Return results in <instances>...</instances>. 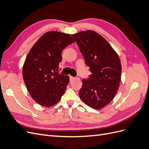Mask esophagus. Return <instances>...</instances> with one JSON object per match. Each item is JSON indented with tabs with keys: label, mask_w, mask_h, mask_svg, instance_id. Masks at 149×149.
I'll use <instances>...</instances> for the list:
<instances>
[{
	"label": "esophagus",
	"mask_w": 149,
	"mask_h": 149,
	"mask_svg": "<svg viewBox=\"0 0 149 149\" xmlns=\"http://www.w3.org/2000/svg\"><path fill=\"white\" fill-rule=\"evenodd\" d=\"M74 78H74V77H73V76H70V81H73Z\"/></svg>",
	"instance_id": "34e87169"
}]
</instances>
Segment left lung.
<instances>
[{
    "label": "left lung",
    "instance_id": "8db88e82",
    "mask_svg": "<svg viewBox=\"0 0 149 149\" xmlns=\"http://www.w3.org/2000/svg\"><path fill=\"white\" fill-rule=\"evenodd\" d=\"M91 74L83 79L79 96L85 104L100 109L113 100L119 87L122 66L119 57L107 40L93 30L72 35Z\"/></svg>",
    "mask_w": 149,
    "mask_h": 149
}]
</instances>
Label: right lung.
<instances>
[{
	"label": "right lung",
	"mask_w": 149,
	"mask_h": 149,
	"mask_svg": "<svg viewBox=\"0 0 149 149\" xmlns=\"http://www.w3.org/2000/svg\"><path fill=\"white\" fill-rule=\"evenodd\" d=\"M73 42L70 34L48 31L37 40L26 56L22 70L24 80L30 95L40 105H55L65 93L70 78L56 71L63 49Z\"/></svg>",
	"instance_id": "1"
}]
</instances>
